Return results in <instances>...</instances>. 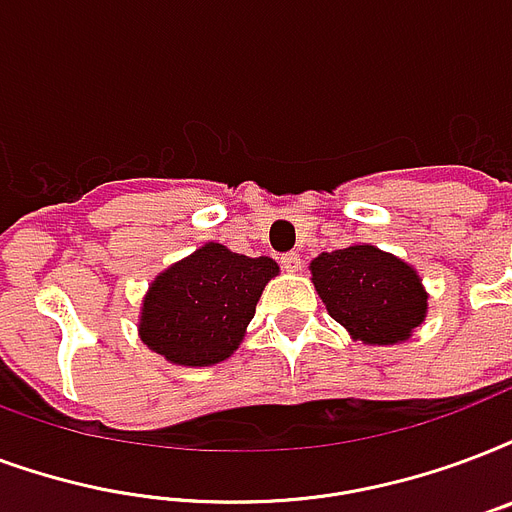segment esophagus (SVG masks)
Returning <instances> with one entry per match:
<instances>
[{
	"mask_svg": "<svg viewBox=\"0 0 512 512\" xmlns=\"http://www.w3.org/2000/svg\"><path fill=\"white\" fill-rule=\"evenodd\" d=\"M300 265H303V260H300L298 252H287V255L282 257V268H284V271L295 273V271H300Z\"/></svg>",
	"mask_w": 512,
	"mask_h": 512,
	"instance_id": "1",
	"label": "esophagus"
}]
</instances>
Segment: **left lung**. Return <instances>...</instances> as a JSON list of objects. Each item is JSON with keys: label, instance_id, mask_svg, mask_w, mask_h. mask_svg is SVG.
<instances>
[{"label": "left lung", "instance_id": "obj_1", "mask_svg": "<svg viewBox=\"0 0 512 512\" xmlns=\"http://www.w3.org/2000/svg\"><path fill=\"white\" fill-rule=\"evenodd\" d=\"M311 279L330 317L354 341L403 343L427 317V290L416 268L370 244L322 252L311 260Z\"/></svg>", "mask_w": 512, "mask_h": 512}]
</instances>
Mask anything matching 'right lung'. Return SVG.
Listing matches in <instances>:
<instances>
[{
	"instance_id": "right-lung-1",
	"label": "right lung",
	"mask_w": 512,
	"mask_h": 512,
	"mask_svg": "<svg viewBox=\"0 0 512 512\" xmlns=\"http://www.w3.org/2000/svg\"><path fill=\"white\" fill-rule=\"evenodd\" d=\"M276 273L271 257L236 255L209 241L155 276L142 300L139 335L174 365H217L239 349Z\"/></svg>"
}]
</instances>
